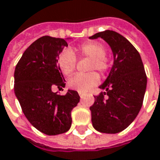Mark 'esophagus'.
Here are the masks:
<instances>
[{
    "label": "esophagus",
    "mask_w": 160,
    "mask_h": 160,
    "mask_svg": "<svg viewBox=\"0 0 160 160\" xmlns=\"http://www.w3.org/2000/svg\"><path fill=\"white\" fill-rule=\"evenodd\" d=\"M78 94H79V96H80L81 98H82V96H83V93H82V92H81V91H78Z\"/></svg>",
    "instance_id": "esophagus-1"
}]
</instances>
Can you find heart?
I'll list each match as a JSON object with an SVG mask.
<instances>
[{
    "label": "heart",
    "instance_id": "b5f03b06",
    "mask_svg": "<svg viewBox=\"0 0 160 160\" xmlns=\"http://www.w3.org/2000/svg\"><path fill=\"white\" fill-rule=\"evenodd\" d=\"M79 56L91 59L89 70L97 69L100 73L104 74L110 68V62L105 57L106 50L104 46L98 42H89L79 46L77 49ZM77 57L72 50L66 49L58 57V66L64 76L69 77L73 73L77 65ZM99 76L97 72H90L85 75H75L69 78V86L81 92H86L98 82Z\"/></svg>",
    "mask_w": 160,
    "mask_h": 160
}]
</instances>
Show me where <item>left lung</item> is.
Listing matches in <instances>:
<instances>
[{"label":"left lung","mask_w":160,"mask_h":160,"mask_svg":"<svg viewBox=\"0 0 160 160\" xmlns=\"http://www.w3.org/2000/svg\"><path fill=\"white\" fill-rule=\"evenodd\" d=\"M98 37L110 45L114 62L108 78L99 86L104 92L95 96L90 107L91 122L100 132L114 134L124 131L136 118L143 104L147 78L139 53L125 37L105 30L89 38Z\"/></svg>","instance_id":"left-lung-1"}]
</instances>
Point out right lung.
Segmentation results:
<instances>
[{"instance_id":"1","label":"right lung","mask_w":160,"mask_h":160,"mask_svg":"<svg viewBox=\"0 0 160 160\" xmlns=\"http://www.w3.org/2000/svg\"><path fill=\"white\" fill-rule=\"evenodd\" d=\"M67 46L64 39L42 36L24 51L15 69L14 90L24 115L50 136L69 131L71 111L80 101L78 91L69 90L64 96L52 91L53 87L65 86L57 60Z\"/></svg>"}]
</instances>
